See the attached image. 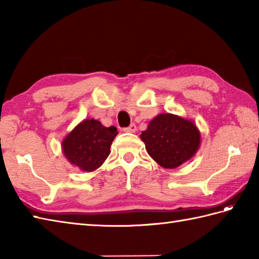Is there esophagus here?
Here are the masks:
<instances>
[{"mask_svg": "<svg viewBox=\"0 0 259 259\" xmlns=\"http://www.w3.org/2000/svg\"><path fill=\"white\" fill-rule=\"evenodd\" d=\"M136 130H137V126L135 123H131L129 126H125V128H123L124 133H135Z\"/></svg>", "mask_w": 259, "mask_h": 259, "instance_id": "obj_1", "label": "esophagus"}]
</instances>
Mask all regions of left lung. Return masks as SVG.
Masks as SVG:
<instances>
[{
  "mask_svg": "<svg viewBox=\"0 0 259 259\" xmlns=\"http://www.w3.org/2000/svg\"><path fill=\"white\" fill-rule=\"evenodd\" d=\"M140 138L153 160L168 169L189 160L200 145L199 130L194 122L170 113L152 119Z\"/></svg>",
  "mask_w": 259,
  "mask_h": 259,
  "instance_id": "8db88e82",
  "label": "left lung"
}]
</instances>
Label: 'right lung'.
I'll return each mask as SVG.
<instances>
[{
	"label": "right lung",
	"instance_id": "obj_1",
	"mask_svg": "<svg viewBox=\"0 0 259 259\" xmlns=\"http://www.w3.org/2000/svg\"><path fill=\"white\" fill-rule=\"evenodd\" d=\"M118 130L114 125L103 126L95 119L82 121L62 142V149L68 160L84 171L99 168L110 155Z\"/></svg>",
	"mask_w": 259,
	"mask_h": 259
}]
</instances>
